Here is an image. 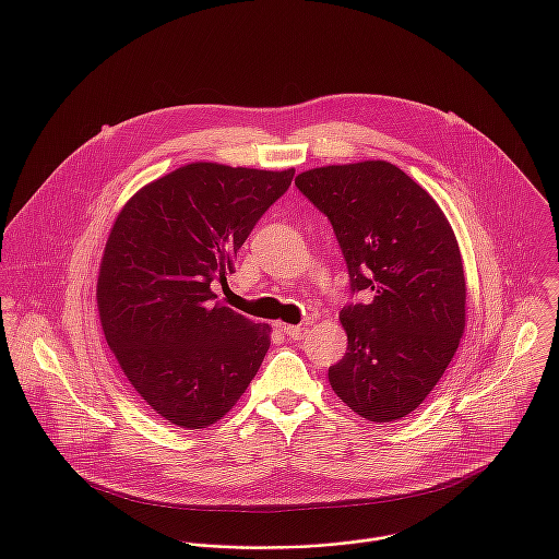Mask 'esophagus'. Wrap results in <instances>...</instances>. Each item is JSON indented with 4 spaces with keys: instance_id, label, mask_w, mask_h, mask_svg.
Here are the masks:
<instances>
[{
    "instance_id": "esophagus-1",
    "label": "esophagus",
    "mask_w": 559,
    "mask_h": 559,
    "mask_svg": "<svg viewBox=\"0 0 559 559\" xmlns=\"http://www.w3.org/2000/svg\"><path fill=\"white\" fill-rule=\"evenodd\" d=\"M282 326V331L290 337V340H304L306 335H308V322H304V324H280Z\"/></svg>"
}]
</instances>
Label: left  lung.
Segmentation results:
<instances>
[{
	"instance_id": "obj_1",
	"label": "left lung",
	"mask_w": 559,
	"mask_h": 559,
	"mask_svg": "<svg viewBox=\"0 0 559 559\" xmlns=\"http://www.w3.org/2000/svg\"><path fill=\"white\" fill-rule=\"evenodd\" d=\"M295 185L331 222L350 290L372 295L340 312L348 348L329 383L368 421L402 419L439 383L465 331L454 230L430 193L388 160L314 167Z\"/></svg>"
}]
</instances>
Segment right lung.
<instances>
[{
    "label": "right lung",
    "mask_w": 559,
    "mask_h": 559,
    "mask_svg": "<svg viewBox=\"0 0 559 559\" xmlns=\"http://www.w3.org/2000/svg\"><path fill=\"white\" fill-rule=\"evenodd\" d=\"M293 176L195 160L142 187L111 226L100 326L133 390L174 426L219 421L271 346V326L215 301L211 284L235 273V253Z\"/></svg>",
    "instance_id": "obj_1"
}]
</instances>
